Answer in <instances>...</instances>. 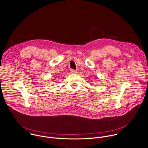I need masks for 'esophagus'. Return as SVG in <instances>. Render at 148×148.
<instances>
[{"instance_id":"obj_1","label":"esophagus","mask_w":148,"mask_h":148,"mask_svg":"<svg viewBox=\"0 0 148 148\" xmlns=\"http://www.w3.org/2000/svg\"><path fill=\"white\" fill-rule=\"evenodd\" d=\"M70 73H71V74H75V73H77V71L75 70H74V69H71V70H70Z\"/></svg>"}]
</instances>
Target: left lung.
<instances>
[{
    "mask_svg": "<svg viewBox=\"0 0 148 148\" xmlns=\"http://www.w3.org/2000/svg\"><path fill=\"white\" fill-rule=\"evenodd\" d=\"M95 78H97V77H95Z\"/></svg>",
    "mask_w": 148,
    "mask_h": 148,
    "instance_id": "left-lung-1",
    "label": "left lung"
}]
</instances>
